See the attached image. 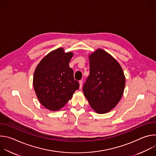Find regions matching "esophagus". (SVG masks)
Segmentation results:
<instances>
[{
	"mask_svg": "<svg viewBox=\"0 0 156 156\" xmlns=\"http://www.w3.org/2000/svg\"><path fill=\"white\" fill-rule=\"evenodd\" d=\"M79 83H80V89H81L82 84H83V81L82 80H80L79 81Z\"/></svg>",
	"mask_w": 156,
	"mask_h": 156,
	"instance_id": "esophagus-1",
	"label": "esophagus"
}]
</instances>
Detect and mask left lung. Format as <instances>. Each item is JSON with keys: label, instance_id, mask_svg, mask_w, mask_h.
Segmentation results:
<instances>
[{"label": "left lung", "instance_id": "left-lung-1", "mask_svg": "<svg viewBox=\"0 0 156 156\" xmlns=\"http://www.w3.org/2000/svg\"><path fill=\"white\" fill-rule=\"evenodd\" d=\"M90 75L83 90L91 108L98 114H105L120 101L125 77L119 62L101 49L89 55Z\"/></svg>", "mask_w": 156, "mask_h": 156}]
</instances>
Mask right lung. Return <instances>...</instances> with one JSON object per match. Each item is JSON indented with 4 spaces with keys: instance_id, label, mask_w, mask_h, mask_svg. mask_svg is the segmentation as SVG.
I'll return each instance as SVG.
<instances>
[{
    "instance_id": "add662e5",
    "label": "right lung",
    "mask_w": 156,
    "mask_h": 156,
    "mask_svg": "<svg viewBox=\"0 0 156 156\" xmlns=\"http://www.w3.org/2000/svg\"><path fill=\"white\" fill-rule=\"evenodd\" d=\"M73 54L57 49L44 57L36 66L33 86L40 103L51 111L62 108L72 99L80 84L75 80L69 62Z\"/></svg>"
}]
</instances>
